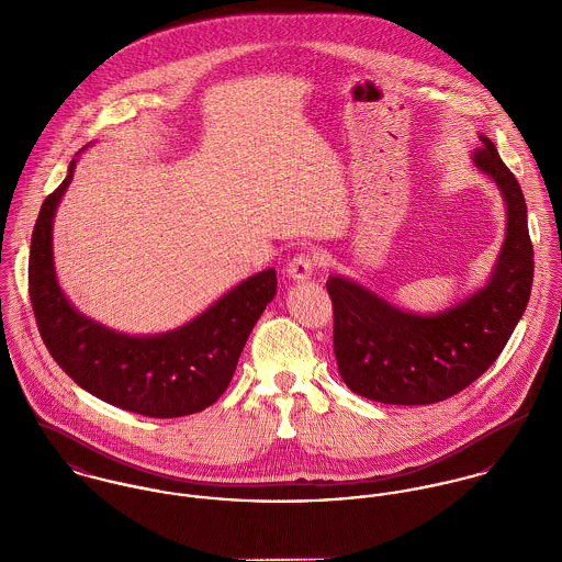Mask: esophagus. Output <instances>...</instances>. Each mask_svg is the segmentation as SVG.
I'll return each instance as SVG.
<instances>
[{
	"label": "esophagus",
	"mask_w": 562,
	"mask_h": 562,
	"mask_svg": "<svg viewBox=\"0 0 562 562\" xmlns=\"http://www.w3.org/2000/svg\"><path fill=\"white\" fill-rule=\"evenodd\" d=\"M321 266V255L316 250H301L299 255H294V259L288 263V274L294 279V281H305L310 279L316 268Z\"/></svg>",
	"instance_id": "obj_1"
}]
</instances>
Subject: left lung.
I'll list each match as a JSON object with an SVG mask.
<instances>
[{
  "instance_id": "8db88e82",
  "label": "left lung",
  "mask_w": 562,
  "mask_h": 562,
  "mask_svg": "<svg viewBox=\"0 0 562 562\" xmlns=\"http://www.w3.org/2000/svg\"><path fill=\"white\" fill-rule=\"evenodd\" d=\"M474 164L506 199V241L491 281L437 316H413L366 288L330 277L333 350L344 383L385 404H432L470 387L499 357L530 299L535 250L526 199L495 145L481 136Z\"/></svg>"
}]
</instances>
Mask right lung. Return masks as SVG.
I'll return each mask as SVG.
<instances>
[{
    "instance_id": "right-lung-1",
    "label": "right lung",
    "mask_w": 562,
    "mask_h": 562,
    "mask_svg": "<svg viewBox=\"0 0 562 562\" xmlns=\"http://www.w3.org/2000/svg\"><path fill=\"white\" fill-rule=\"evenodd\" d=\"M45 199L30 246L27 290L41 337L54 361L88 394L147 417H181L218 401L232 383L241 348L277 294L272 268L241 281L186 326L130 337L78 314L54 274L52 221L74 179Z\"/></svg>"
}]
</instances>
